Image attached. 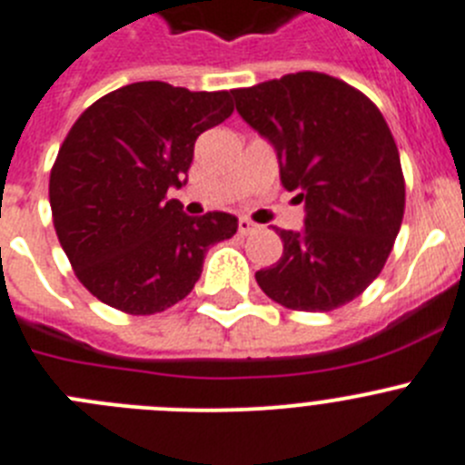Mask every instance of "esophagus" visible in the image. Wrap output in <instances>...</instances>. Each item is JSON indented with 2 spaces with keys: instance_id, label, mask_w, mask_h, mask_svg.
<instances>
[{
  "instance_id": "1",
  "label": "esophagus",
  "mask_w": 465,
  "mask_h": 465,
  "mask_svg": "<svg viewBox=\"0 0 465 465\" xmlns=\"http://www.w3.org/2000/svg\"><path fill=\"white\" fill-rule=\"evenodd\" d=\"M250 232H254V224L250 223L248 217H241V220H238V233H242V236H245V233H250Z\"/></svg>"
}]
</instances>
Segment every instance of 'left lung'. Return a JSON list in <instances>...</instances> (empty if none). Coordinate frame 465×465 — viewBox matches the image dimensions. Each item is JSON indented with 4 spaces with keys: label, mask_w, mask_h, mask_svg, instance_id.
Wrapping results in <instances>:
<instances>
[{
    "label": "left lung",
    "mask_w": 465,
    "mask_h": 465,
    "mask_svg": "<svg viewBox=\"0 0 465 465\" xmlns=\"http://www.w3.org/2000/svg\"><path fill=\"white\" fill-rule=\"evenodd\" d=\"M232 94L241 118L275 148L284 190L305 203L301 232L275 229L282 257L254 273L257 284L292 311L350 303L380 275L403 223V171L382 113L320 71Z\"/></svg>",
    "instance_id": "left-lung-1"
}]
</instances>
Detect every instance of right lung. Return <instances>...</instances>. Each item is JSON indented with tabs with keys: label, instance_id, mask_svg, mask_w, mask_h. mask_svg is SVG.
<instances>
[{
	"label": "right lung",
	"instance_id": "add662e5",
	"mask_svg": "<svg viewBox=\"0 0 465 465\" xmlns=\"http://www.w3.org/2000/svg\"><path fill=\"white\" fill-rule=\"evenodd\" d=\"M233 113L232 92L132 83L81 113L50 171V208L62 250L83 287L129 315L185 299L215 242L238 220L183 213L194 141Z\"/></svg>",
	"mask_w": 465,
	"mask_h": 465
}]
</instances>
